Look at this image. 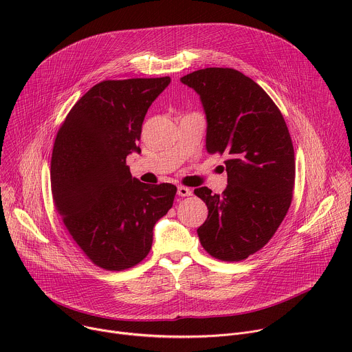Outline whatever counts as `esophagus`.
<instances>
[{
    "label": "esophagus",
    "instance_id": "34e87169",
    "mask_svg": "<svg viewBox=\"0 0 352 352\" xmlns=\"http://www.w3.org/2000/svg\"><path fill=\"white\" fill-rule=\"evenodd\" d=\"M177 193L179 195V196H190L192 195V190L189 189V188H186V186H178V189H177Z\"/></svg>",
    "mask_w": 352,
    "mask_h": 352
}]
</instances>
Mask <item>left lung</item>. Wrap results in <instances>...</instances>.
<instances>
[{
	"label": "left lung",
	"mask_w": 352,
	"mask_h": 352,
	"mask_svg": "<svg viewBox=\"0 0 352 352\" xmlns=\"http://www.w3.org/2000/svg\"><path fill=\"white\" fill-rule=\"evenodd\" d=\"M181 82L200 96L206 150L228 157L221 195L195 189L209 209L199 241L216 259L243 261L272 239L291 205L295 160L287 124L269 94L236 69H199Z\"/></svg>",
	"instance_id": "left-lung-1"
}]
</instances>
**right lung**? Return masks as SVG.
<instances>
[{
    "label": "right lung",
    "mask_w": 352,
    "mask_h": 352,
    "mask_svg": "<svg viewBox=\"0 0 352 352\" xmlns=\"http://www.w3.org/2000/svg\"><path fill=\"white\" fill-rule=\"evenodd\" d=\"M170 76L103 80L63 122L52 156L57 213L98 267L125 270L150 252L155 224L173 208L177 186L132 178L126 156L140 153L144 116Z\"/></svg>",
    "instance_id": "add662e5"
}]
</instances>
